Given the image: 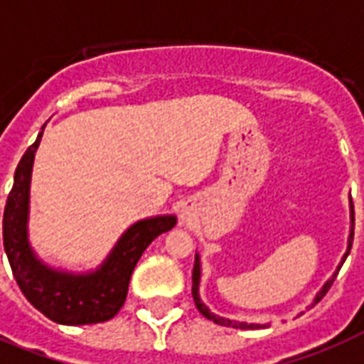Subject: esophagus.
<instances>
[{
  "instance_id": "obj_1",
  "label": "esophagus",
  "mask_w": 364,
  "mask_h": 364,
  "mask_svg": "<svg viewBox=\"0 0 364 364\" xmlns=\"http://www.w3.org/2000/svg\"><path fill=\"white\" fill-rule=\"evenodd\" d=\"M181 217H183V219H188V211H187V208H183V210H181Z\"/></svg>"
}]
</instances>
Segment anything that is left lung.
<instances>
[{
    "instance_id": "8db88e82",
    "label": "left lung",
    "mask_w": 364,
    "mask_h": 364,
    "mask_svg": "<svg viewBox=\"0 0 364 364\" xmlns=\"http://www.w3.org/2000/svg\"><path fill=\"white\" fill-rule=\"evenodd\" d=\"M350 211H351V230H350V238H348V249H346L344 257H342V260H340L338 268H336V272H334L333 276L328 277L327 282H325V285L321 287V291L316 294V299H314V304H317L319 300L325 296V293H327L328 289H331V285H333L334 277H336V274H338V270L342 268V264H344V260L348 259V255H350V249H351V242H353V221H355V217H353V202L350 200ZM200 277H202V266H200V255L196 253V257H194V268H193V299H194V304H196V308H198V311L202 314L204 317H208L210 321L217 323V325H223V327H232V328H243V331H247V328H264L268 327V325H257V323H245V321H236V319H227V317H221V316H215V314H211L210 308L202 302V299H200ZM311 304V306H314Z\"/></svg>"
}]
</instances>
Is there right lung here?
Returning <instances> with one entry per match:
<instances>
[{
	"label": "right lung",
	"mask_w": 364,
	"mask_h": 364,
	"mask_svg": "<svg viewBox=\"0 0 364 364\" xmlns=\"http://www.w3.org/2000/svg\"><path fill=\"white\" fill-rule=\"evenodd\" d=\"M45 128V126H43ZM36 143L20 159L3 213V247L13 276L30 304L60 325H92L109 321L122 308L132 272L156 236L176 227V215H156L134 223L96 270L75 274L45 264L28 238L30 181Z\"/></svg>",
	"instance_id": "obj_1"
}]
</instances>
